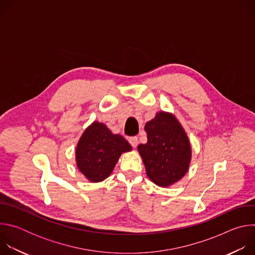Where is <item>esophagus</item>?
I'll use <instances>...</instances> for the list:
<instances>
[{
    "mask_svg": "<svg viewBox=\"0 0 255 255\" xmlns=\"http://www.w3.org/2000/svg\"><path fill=\"white\" fill-rule=\"evenodd\" d=\"M129 143L132 145V147H136L137 146V145H138V138L137 137H130L129 138Z\"/></svg>",
    "mask_w": 255,
    "mask_h": 255,
    "instance_id": "34e87169",
    "label": "esophagus"
}]
</instances>
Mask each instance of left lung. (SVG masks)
<instances>
[{
  "instance_id": "8db88e82",
  "label": "left lung",
  "mask_w": 255,
  "mask_h": 255,
  "mask_svg": "<svg viewBox=\"0 0 255 255\" xmlns=\"http://www.w3.org/2000/svg\"><path fill=\"white\" fill-rule=\"evenodd\" d=\"M147 142L138 145V152L149 179L161 188L169 187L188 172L192 159L190 139L176 117L157 112L145 124Z\"/></svg>"
}]
</instances>
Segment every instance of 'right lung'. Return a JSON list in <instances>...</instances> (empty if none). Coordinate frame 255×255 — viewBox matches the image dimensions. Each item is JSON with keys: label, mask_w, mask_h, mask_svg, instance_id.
<instances>
[{"label": "right lung", "mask_w": 255, "mask_h": 255, "mask_svg": "<svg viewBox=\"0 0 255 255\" xmlns=\"http://www.w3.org/2000/svg\"><path fill=\"white\" fill-rule=\"evenodd\" d=\"M131 150V145L123 136L95 121L86 128L78 142L77 166L87 179L99 183L112 173L121 154Z\"/></svg>", "instance_id": "1"}]
</instances>
